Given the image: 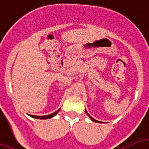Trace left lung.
<instances>
[{"mask_svg": "<svg viewBox=\"0 0 149 149\" xmlns=\"http://www.w3.org/2000/svg\"><path fill=\"white\" fill-rule=\"evenodd\" d=\"M86 113L87 115H88V116H89V118H90V119H91L92 121L93 122H95V123H101V122H100V121H97V120H96V119H94V118H93V117H91V116H89V114H88V112H87V111L86 110Z\"/></svg>", "mask_w": 149, "mask_h": 149, "instance_id": "1", "label": "left lung"}]
</instances>
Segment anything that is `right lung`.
<instances>
[{
  "mask_svg": "<svg viewBox=\"0 0 149 149\" xmlns=\"http://www.w3.org/2000/svg\"><path fill=\"white\" fill-rule=\"evenodd\" d=\"M60 108L59 109V110H57L56 111H55V112L52 113V114H50V115H47V116H30L31 117H32V118H39V119H49V118H52V117H54L56 114H57L59 111H60Z\"/></svg>",
  "mask_w": 149,
  "mask_h": 149,
  "instance_id": "add662e5",
  "label": "right lung"
}]
</instances>
